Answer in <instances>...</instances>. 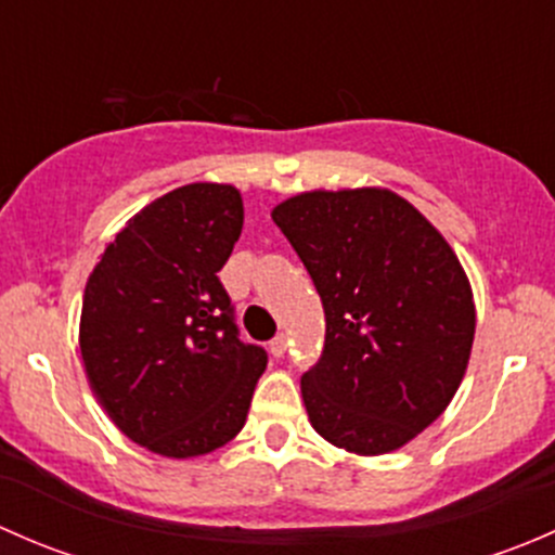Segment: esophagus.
Instances as JSON below:
<instances>
[{
	"label": "esophagus",
	"instance_id": "obj_1",
	"mask_svg": "<svg viewBox=\"0 0 555 555\" xmlns=\"http://www.w3.org/2000/svg\"><path fill=\"white\" fill-rule=\"evenodd\" d=\"M268 351H271L273 357H284V351H287V335L279 333L276 338H273L271 344H268Z\"/></svg>",
	"mask_w": 555,
	"mask_h": 555
}]
</instances>
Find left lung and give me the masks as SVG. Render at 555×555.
Wrapping results in <instances>:
<instances>
[{
    "mask_svg": "<svg viewBox=\"0 0 555 555\" xmlns=\"http://www.w3.org/2000/svg\"><path fill=\"white\" fill-rule=\"evenodd\" d=\"M324 309L300 378L319 435L362 456L427 429L467 371L475 304L446 238L391 190H313L273 209Z\"/></svg>",
    "mask_w": 555,
    "mask_h": 555,
    "instance_id": "8db88e82",
    "label": "left lung"
}]
</instances>
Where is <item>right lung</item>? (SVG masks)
<instances>
[{
  "mask_svg": "<svg viewBox=\"0 0 555 555\" xmlns=\"http://www.w3.org/2000/svg\"><path fill=\"white\" fill-rule=\"evenodd\" d=\"M231 184L171 190L126 222L82 295L88 382L126 438L171 459L209 453L242 433L268 365L238 338L220 268L242 236Z\"/></svg>",
  "mask_w": 555,
  "mask_h": 555,
  "instance_id": "add662e5",
  "label": "right lung"
}]
</instances>
